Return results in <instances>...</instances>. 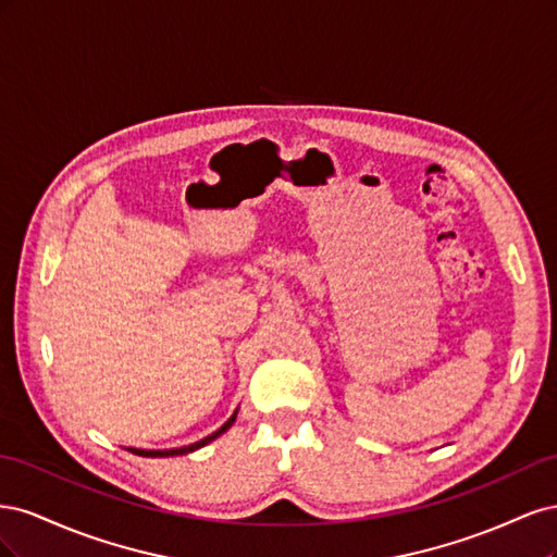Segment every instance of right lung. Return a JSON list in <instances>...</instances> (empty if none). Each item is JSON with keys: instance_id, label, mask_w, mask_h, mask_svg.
Listing matches in <instances>:
<instances>
[{"instance_id": "obj_1", "label": "right lung", "mask_w": 557, "mask_h": 557, "mask_svg": "<svg viewBox=\"0 0 557 557\" xmlns=\"http://www.w3.org/2000/svg\"><path fill=\"white\" fill-rule=\"evenodd\" d=\"M234 420H237V413H234L227 423L218 430V432H213V434H209L207 440H201V442H197V444H190V446H183V448H172V450H141V448H129L132 453H137V455H144V458H170V455H185V453H193V450H197V448H201V446H207L209 442H213L215 436H221L227 428H232V423Z\"/></svg>"}]
</instances>
